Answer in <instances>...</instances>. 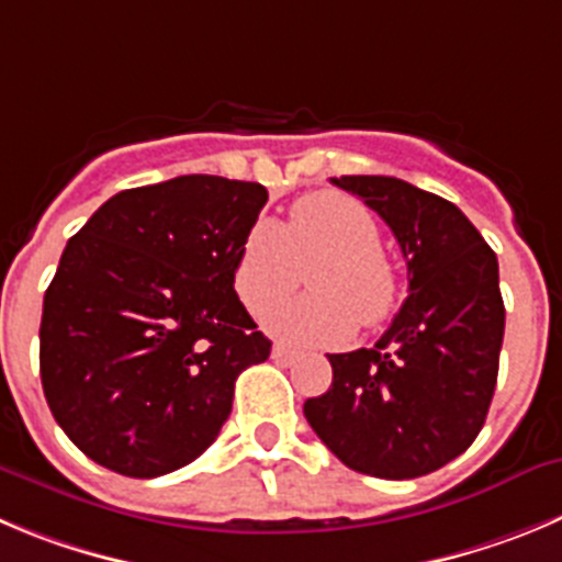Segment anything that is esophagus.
<instances>
[{
    "label": "esophagus",
    "instance_id": "34e87169",
    "mask_svg": "<svg viewBox=\"0 0 562 562\" xmlns=\"http://www.w3.org/2000/svg\"><path fill=\"white\" fill-rule=\"evenodd\" d=\"M271 358H274V363H280V366H291L293 360L299 358V352L285 344H274V349H271Z\"/></svg>",
    "mask_w": 562,
    "mask_h": 562
}]
</instances>
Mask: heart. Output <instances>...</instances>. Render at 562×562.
I'll list each match as a JSON object with an SVG mask.
<instances>
[{"instance_id":"heart-1","label":"heart","mask_w":562,"mask_h":562,"mask_svg":"<svg viewBox=\"0 0 562 562\" xmlns=\"http://www.w3.org/2000/svg\"><path fill=\"white\" fill-rule=\"evenodd\" d=\"M313 262L319 263L308 278L314 296L266 316V329L277 338L305 346L344 344L358 324L376 327L396 307L400 282L382 255L380 224L363 202L338 191L302 196L282 227L257 222L235 260V293L246 311L263 316Z\"/></svg>"}]
</instances>
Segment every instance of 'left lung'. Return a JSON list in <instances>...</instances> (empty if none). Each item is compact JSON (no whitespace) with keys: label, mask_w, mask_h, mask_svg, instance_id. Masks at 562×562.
Masks as SVG:
<instances>
[{"label":"left lung","mask_w":562,"mask_h":562,"mask_svg":"<svg viewBox=\"0 0 562 562\" xmlns=\"http://www.w3.org/2000/svg\"><path fill=\"white\" fill-rule=\"evenodd\" d=\"M400 240L407 299L371 349L329 355L305 418L344 465L380 480L438 471L474 443L499 374V263L447 199L396 177H333Z\"/></svg>","instance_id":"left-lung-1"}]
</instances>
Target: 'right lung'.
Instances as JSON below:
<instances>
[{"mask_svg":"<svg viewBox=\"0 0 562 562\" xmlns=\"http://www.w3.org/2000/svg\"><path fill=\"white\" fill-rule=\"evenodd\" d=\"M266 199L260 182L175 177L110 196L66 244L41 382L93 463L138 480L182 469L216 440L240 371L269 360L233 285Z\"/></svg>","mask_w":562,"mask_h":562,"instance_id":"obj_1","label":"right lung"}]
</instances>
